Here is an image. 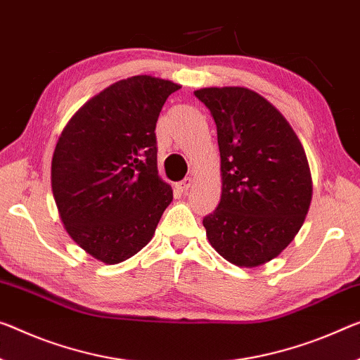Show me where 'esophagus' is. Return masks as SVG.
<instances>
[{
    "label": "esophagus",
    "instance_id": "34e87169",
    "mask_svg": "<svg viewBox=\"0 0 360 360\" xmlns=\"http://www.w3.org/2000/svg\"><path fill=\"white\" fill-rule=\"evenodd\" d=\"M193 185V179L191 176H186V179H184L181 181H179V184L175 185V188L181 193H186L188 190H190V186Z\"/></svg>",
    "mask_w": 360,
    "mask_h": 360
}]
</instances>
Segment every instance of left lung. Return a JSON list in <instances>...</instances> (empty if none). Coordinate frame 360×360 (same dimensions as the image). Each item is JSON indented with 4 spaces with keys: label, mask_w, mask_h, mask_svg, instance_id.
Returning <instances> with one entry per match:
<instances>
[{
    "label": "left lung",
    "mask_w": 360,
    "mask_h": 360,
    "mask_svg": "<svg viewBox=\"0 0 360 360\" xmlns=\"http://www.w3.org/2000/svg\"><path fill=\"white\" fill-rule=\"evenodd\" d=\"M217 125L222 196L202 219L211 246L238 267H257L285 250L312 199L306 151L288 120L245 86L195 91Z\"/></svg>",
    "instance_id": "obj_1"
}]
</instances>
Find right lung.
Listing matches in <instances>:
<instances>
[{
    "mask_svg": "<svg viewBox=\"0 0 360 360\" xmlns=\"http://www.w3.org/2000/svg\"><path fill=\"white\" fill-rule=\"evenodd\" d=\"M180 88L135 75L115 82L64 127L51 161V188L69 236L104 264L141 251L156 231L172 188L158 174L156 122Z\"/></svg>",
    "mask_w": 360,
    "mask_h": 360,
    "instance_id": "obj_1",
    "label": "right lung"
}]
</instances>
